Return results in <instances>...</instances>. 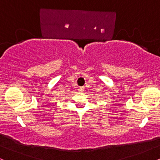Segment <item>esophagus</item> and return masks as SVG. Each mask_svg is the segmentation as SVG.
I'll use <instances>...</instances> for the list:
<instances>
[{"label":"esophagus","instance_id":"1","mask_svg":"<svg viewBox=\"0 0 160 160\" xmlns=\"http://www.w3.org/2000/svg\"><path fill=\"white\" fill-rule=\"evenodd\" d=\"M83 90H84V86H80V87L79 88V91L82 92Z\"/></svg>","mask_w":160,"mask_h":160}]
</instances>
